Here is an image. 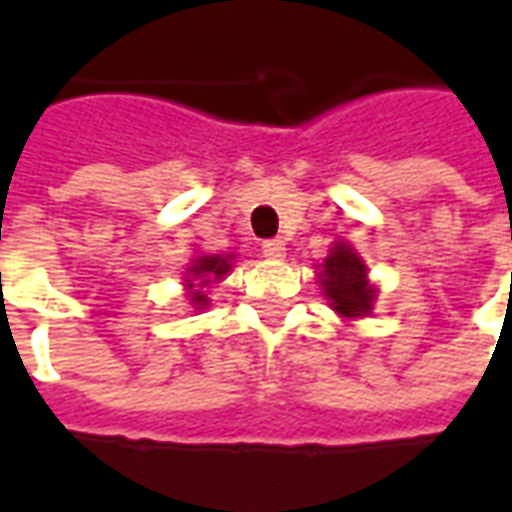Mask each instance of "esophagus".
Segmentation results:
<instances>
[{"mask_svg": "<svg viewBox=\"0 0 512 512\" xmlns=\"http://www.w3.org/2000/svg\"><path fill=\"white\" fill-rule=\"evenodd\" d=\"M263 255H266L268 260H282V257H285V241H279V238L266 241V244H263Z\"/></svg>", "mask_w": 512, "mask_h": 512, "instance_id": "esophagus-1", "label": "esophagus"}]
</instances>
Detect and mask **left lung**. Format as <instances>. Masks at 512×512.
Wrapping results in <instances>:
<instances>
[{"label": "left lung", "mask_w": 512, "mask_h": 512, "mask_svg": "<svg viewBox=\"0 0 512 512\" xmlns=\"http://www.w3.org/2000/svg\"><path fill=\"white\" fill-rule=\"evenodd\" d=\"M321 288L332 310L343 318H365L373 310L376 288L367 279V266L362 257L343 241L332 246V255L323 260Z\"/></svg>", "instance_id": "left-lung-1"}]
</instances>
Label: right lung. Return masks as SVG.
<instances>
[{
    "mask_svg": "<svg viewBox=\"0 0 512 512\" xmlns=\"http://www.w3.org/2000/svg\"><path fill=\"white\" fill-rule=\"evenodd\" d=\"M233 268V255H200L197 260H191V266L186 268V288H189V299L194 304V310H205L208 307V296L202 290L211 282H219L227 277V271Z\"/></svg>",
    "mask_w": 512,
    "mask_h": 512,
    "instance_id": "add662e5",
    "label": "right lung"
}]
</instances>
